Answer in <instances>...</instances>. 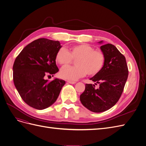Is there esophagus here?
<instances>
[{"instance_id": "1", "label": "esophagus", "mask_w": 146, "mask_h": 146, "mask_svg": "<svg viewBox=\"0 0 146 146\" xmlns=\"http://www.w3.org/2000/svg\"><path fill=\"white\" fill-rule=\"evenodd\" d=\"M67 82H68L69 84H75L76 83V82H75V81H70V80H68Z\"/></svg>"}]
</instances>
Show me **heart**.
<instances>
[{
	"label": "heart",
	"mask_w": 146,
	"mask_h": 146,
	"mask_svg": "<svg viewBox=\"0 0 146 146\" xmlns=\"http://www.w3.org/2000/svg\"><path fill=\"white\" fill-rule=\"evenodd\" d=\"M76 60L74 67L63 68L61 77L68 80H76L85 76L98 74L104 67L106 56L102 50L95 49L88 44H79L68 49L61 48L56 53L55 60L62 67H66Z\"/></svg>",
	"instance_id": "b5f03b06"
}]
</instances>
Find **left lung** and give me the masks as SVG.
I'll use <instances>...</instances> for the list:
<instances>
[{"label":"left lung","mask_w":146,"mask_h":146,"mask_svg":"<svg viewBox=\"0 0 146 146\" xmlns=\"http://www.w3.org/2000/svg\"><path fill=\"white\" fill-rule=\"evenodd\" d=\"M100 43L102 41L99 42ZM106 56L105 64L98 74L90 79L99 84L85 85V90L80 96L82 104L95 113L110 109L115 106L123 91L128 76V68L125 56L112 44L100 47Z\"/></svg>","instance_id":"8db88e82"}]
</instances>
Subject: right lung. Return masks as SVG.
Returning a JSON list of instances; mask_svg holds the SVG:
<instances>
[{
	"instance_id": "obj_1",
	"label": "right lung",
	"mask_w": 146,
	"mask_h": 146,
	"mask_svg": "<svg viewBox=\"0 0 146 146\" xmlns=\"http://www.w3.org/2000/svg\"><path fill=\"white\" fill-rule=\"evenodd\" d=\"M61 48L59 41L40 38L29 43L17 56L13 65V80L27 104L43 110L53 104L59 96L64 80L45 79L59 70L55 55Z\"/></svg>"
}]
</instances>
